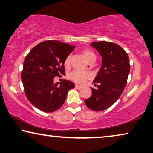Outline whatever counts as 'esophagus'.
<instances>
[{
    "label": "esophagus",
    "instance_id": "esophagus-1",
    "mask_svg": "<svg viewBox=\"0 0 153 153\" xmlns=\"http://www.w3.org/2000/svg\"><path fill=\"white\" fill-rule=\"evenodd\" d=\"M75 88H76V89H77V90H80L82 88V86L76 85H76H75Z\"/></svg>",
    "mask_w": 153,
    "mask_h": 153
}]
</instances>
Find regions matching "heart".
I'll return each mask as SVG.
<instances>
[{
  "instance_id": "heart-1",
  "label": "heart",
  "mask_w": 153,
  "mask_h": 153,
  "mask_svg": "<svg viewBox=\"0 0 153 153\" xmlns=\"http://www.w3.org/2000/svg\"><path fill=\"white\" fill-rule=\"evenodd\" d=\"M82 54L85 57V59L88 62L91 61H95L96 59V56L94 53L90 49H84L82 50ZM70 55H68L65 57V61H64V65L66 68L69 67L70 63ZM92 77V74L90 72L88 71H81V70H74L68 74V78L70 80L75 82L77 84H84L86 81L90 79Z\"/></svg>"
}]
</instances>
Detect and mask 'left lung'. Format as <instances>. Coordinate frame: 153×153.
I'll use <instances>...</instances> for the list:
<instances>
[{
	"label": "left lung",
	"instance_id": "8db88e82",
	"mask_svg": "<svg viewBox=\"0 0 153 153\" xmlns=\"http://www.w3.org/2000/svg\"><path fill=\"white\" fill-rule=\"evenodd\" d=\"M91 45L102 56V66L93 81L98 88H92V96L85 103L94 111H102L113 105L124 90L130 70L129 57L121 46L112 42H92Z\"/></svg>",
	"mask_w": 153,
	"mask_h": 153
}]
</instances>
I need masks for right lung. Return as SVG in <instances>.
<instances>
[{
	"instance_id": "right-lung-1",
	"label": "right lung",
	"mask_w": 153,
	"mask_h": 153,
	"mask_svg": "<svg viewBox=\"0 0 153 153\" xmlns=\"http://www.w3.org/2000/svg\"><path fill=\"white\" fill-rule=\"evenodd\" d=\"M75 46L49 40L39 43L26 56L21 72L24 91L30 102L45 112L59 109L74 84L65 79L54 83L55 76L65 75L64 61Z\"/></svg>"
}]
</instances>
